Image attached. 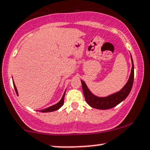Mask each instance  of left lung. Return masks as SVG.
Instances as JSON below:
<instances>
[{"instance_id": "obj_1", "label": "left lung", "mask_w": 150, "mask_h": 150, "mask_svg": "<svg viewBox=\"0 0 150 150\" xmlns=\"http://www.w3.org/2000/svg\"><path fill=\"white\" fill-rule=\"evenodd\" d=\"M131 59H132V70H131L130 76H129L128 81L126 83L125 86L119 92L115 93L106 96V97H98V96L93 95L90 91L85 82L81 80L83 93H84L85 98H86V102H87L88 105H91L93 108H96V109H110V108H113L116 105H117L118 104L120 103L121 102H122L128 96L132 88V86H133L134 75V63L132 55H131Z\"/></svg>"}]
</instances>
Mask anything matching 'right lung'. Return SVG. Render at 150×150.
Returning <instances> with one entry per match:
<instances>
[{"instance_id": "add662e5", "label": "right lung", "mask_w": 150, "mask_h": 150, "mask_svg": "<svg viewBox=\"0 0 150 150\" xmlns=\"http://www.w3.org/2000/svg\"><path fill=\"white\" fill-rule=\"evenodd\" d=\"M13 87H14V89H15V91L16 93V94L18 95V91H17L16 89V87L15 84H14V82H13ZM65 91H64V94H63L62 98H61V100H59V102H58L57 103L54 104V105H52V106H50L48 107V108H45V109H42V110H40V112H42V113H47V112H52V111H57V110L59 109V108H61V107L62 106L63 103H64V94H65Z\"/></svg>"}]
</instances>
